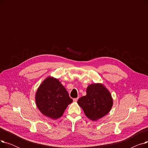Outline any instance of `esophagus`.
Listing matches in <instances>:
<instances>
[{
	"mask_svg": "<svg viewBox=\"0 0 148 148\" xmlns=\"http://www.w3.org/2000/svg\"><path fill=\"white\" fill-rule=\"evenodd\" d=\"M78 99H79V98H76L73 99L74 102H77V100H78Z\"/></svg>",
	"mask_w": 148,
	"mask_h": 148,
	"instance_id": "34e87169",
	"label": "esophagus"
}]
</instances>
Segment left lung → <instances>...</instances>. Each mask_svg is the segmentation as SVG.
<instances>
[{"label": "left lung", "mask_w": 148, "mask_h": 148, "mask_svg": "<svg viewBox=\"0 0 148 148\" xmlns=\"http://www.w3.org/2000/svg\"><path fill=\"white\" fill-rule=\"evenodd\" d=\"M77 103L87 117L97 121L107 114L113 106L110 92L101 83L91 84L86 89V95L80 98Z\"/></svg>", "instance_id": "1"}]
</instances>
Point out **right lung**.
Segmentation results:
<instances>
[{
  "instance_id": "1",
  "label": "right lung",
  "mask_w": 148,
  "mask_h": 148,
  "mask_svg": "<svg viewBox=\"0 0 148 148\" xmlns=\"http://www.w3.org/2000/svg\"><path fill=\"white\" fill-rule=\"evenodd\" d=\"M35 101L38 108L44 115L56 119L63 115L73 99L69 97L68 92L60 82L49 76L38 88Z\"/></svg>"
}]
</instances>
